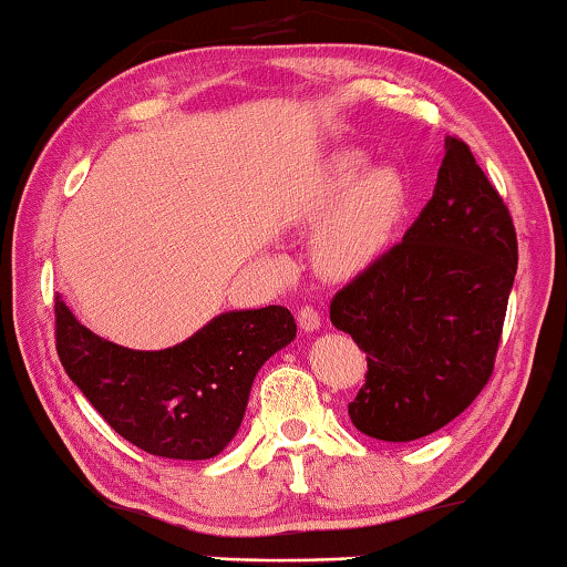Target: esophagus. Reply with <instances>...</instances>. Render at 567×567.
I'll use <instances>...</instances> for the list:
<instances>
[{"label": "esophagus", "instance_id": "obj_1", "mask_svg": "<svg viewBox=\"0 0 567 567\" xmlns=\"http://www.w3.org/2000/svg\"><path fill=\"white\" fill-rule=\"evenodd\" d=\"M297 320H299V328L305 330V332H315V330H320V324H322V320H320V312H317V309H315V307H309V305H305V307L299 309Z\"/></svg>", "mask_w": 567, "mask_h": 567}]
</instances>
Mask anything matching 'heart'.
Instances as JSON below:
<instances>
[{
	"label": "heart",
	"mask_w": 567,
	"mask_h": 567,
	"mask_svg": "<svg viewBox=\"0 0 567 567\" xmlns=\"http://www.w3.org/2000/svg\"><path fill=\"white\" fill-rule=\"evenodd\" d=\"M408 208L398 167H369V154L340 150L320 162L301 198V219H328L317 231L315 260L336 278L367 270L386 250Z\"/></svg>",
	"instance_id": "obj_1"
}]
</instances>
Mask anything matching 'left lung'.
<instances>
[{"mask_svg":"<svg viewBox=\"0 0 567 567\" xmlns=\"http://www.w3.org/2000/svg\"><path fill=\"white\" fill-rule=\"evenodd\" d=\"M518 243L501 193L462 138H446L433 196L402 243L330 301L367 353L348 415L382 441L444 429L493 377Z\"/></svg>","mask_w":567,"mask_h":567,"instance_id":"left-lung-1","label":"left lung"}]
</instances>
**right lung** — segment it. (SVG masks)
Listing matches in <instances>:
<instances>
[{"mask_svg":"<svg viewBox=\"0 0 567 567\" xmlns=\"http://www.w3.org/2000/svg\"><path fill=\"white\" fill-rule=\"evenodd\" d=\"M56 315L61 367L115 433L165 460H212L235 439L258 369L297 336L286 307L214 317L165 351H131Z\"/></svg>","mask_w":567,"mask_h":567,"instance_id":"obj_1","label":"right lung"}]
</instances>
